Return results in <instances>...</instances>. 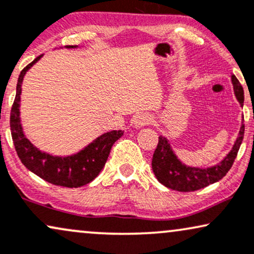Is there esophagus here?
<instances>
[{"label":"esophagus","instance_id":"esophagus-1","mask_svg":"<svg viewBox=\"0 0 254 254\" xmlns=\"http://www.w3.org/2000/svg\"><path fill=\"white\" fill-rule=\"evenodd\" d=\"M151 121H152V118H151L149 114H140V115H138L136 118H134L133 127H136V129H140V127L150 124Z\"/></svg>","mask_w":254,"mask_h":254}]
</instances>
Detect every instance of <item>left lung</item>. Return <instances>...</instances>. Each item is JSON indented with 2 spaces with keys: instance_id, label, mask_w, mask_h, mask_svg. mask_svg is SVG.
<instances>
[{
  "instance_id": "1",
  "label": "left lung",
  "mask_w": 254,
  "mask_h": 254,
  "mask_svg": "<svg viewBox=\"0 0 254 254\" xmlns=\"http://www.w3.org/2000/svg\"><path fill=\"white\" fill-rule=\"evenodd\" d=\"M231 81L236 98L238 99L240 107L244 105V90L237 77L231 75ZM244 121V117H243ZM245 125L242 122L238 137L234 142L232 149L218 164L210 168H195L184 164L178 158L171 144L166 137L159 136L158 145L152 157V170L159 183L166 188L181 192H191L206 188L207 185L219 182L229 172L240 145H242Z\"/></svg>"
}]
</instances>
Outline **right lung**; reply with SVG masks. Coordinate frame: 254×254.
Listing matches in <instances>:
<instances>
[{
	"instance_id": "add662e5",
	"label": "right lung",
	"mask_w": 254,
	"mask_h": 254,
	"mask_svg": "<svg viewBox=\"0 0 254 254\" xmlns=\"http://www.w3.org/2000/svg\"><path fill=\"white\" fill-rule=\"evenodd\" d=\"M64 48L75 49L78 46H65ZM43 55H40L28 64L18 76L16 97L10 114V131L16 152L29 171L46 182L64 188H81L99 175L107 163L112 145L123 136L124 131L111 130L102 133L78 152L70 156H54L35 146L25 136L21 123V94L25 73Z\"/></svg>"
}]
</instances>
